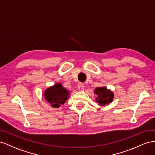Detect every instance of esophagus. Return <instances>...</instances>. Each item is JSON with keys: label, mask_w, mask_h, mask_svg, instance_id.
Returning <instances> with one entry per match:
<instances>
[{"label": "esophagus", "mask_w": 155, "mask_h": 155, "mask_svg": "<svg viewBox=\"0 0 155 155\" xmlns=\"http://www.w3.org/2000/svg\"><path fill=\"white\" fill-rule=\"evenodd\" d=\"M77 87L79 91H82L84 90V84L82 83H79L77 86Z\"/></svg>", "instance_id": "obj_1"}]
</instances>
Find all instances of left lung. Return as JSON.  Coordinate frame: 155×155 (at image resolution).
I'll return each mask as SVG.
<instances>
[{
  "label": "left lung",
  "mask_w": 155,
  "mask_h": 155,
  "mask_svg": "<svg viewBox=\"0 0 155 155\" xmlns=\"http://www.w3.org/2000/svg\"><path fill=\"white\" fill-rule=\"evenodd\" d=\"M94 94L97 95L96 102L98 103V104L101 107L112 102L114 97V93L104 86L96 87L94 90Z\"/></svg>",
  "instance_id": "obj_1"
}]
</instances>
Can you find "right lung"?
Segmentation results:
<instances>
[{
	"instance_id": "add662e5",
	"label": "right lung",
	"mask_w": 155,
	"mask_h": 155,
	"mask_svg": "<svg viewBox=\"0 0 155 155\" xmlns=\"http://www.w3.org/2000/svg\"><path fill=\"white\" fill-rule=\"evenodd\" d=\"M69 91L64 88L61 83H57L49 87L44 92L45 99L54 108H59L61 104H64L69 98Z\"/></svg>"
}]
</instances>
